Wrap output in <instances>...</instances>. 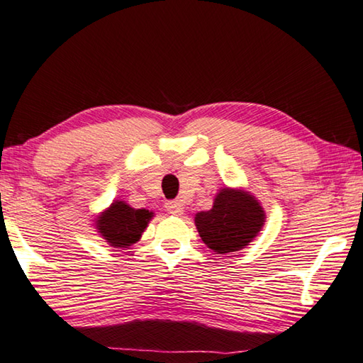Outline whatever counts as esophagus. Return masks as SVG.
Masks as SVG:
<instances>
[{
  "label": "esophagus",
  "mask_w": 363,
  "mask_h": 363,
  "mask_svg": "<svg viewBox=\"0 0 363 363\" xmlns=\"http://www.w3.org/2000/svg\"><path fill=\"white\" fill-rule=\"evenodd\" d=\"M165 211L172 215L180 217V215H183V212H185V207H183L182 202H178V201H169V202H165Z\"/></svg>",
  "instance_id": "34e87169"
}]
</instances>
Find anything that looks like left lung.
I'll return each instance as SVG.
<instances>
[{
	"label": "left lung",
	"instance_id": "8db88e82",
	"mask_svg": "<svg viewBox=\"0 0 363 363\" xmlns=\"http://www.w3.org/2000/svg\"><path fill=\"white\" fill-rule=\"evenodd\" d=\"M264 211L255 196L244 189L223 188L215 196L213 207L194 217L201 239L220 255L245 249L264 225Z\"/></svg>",
	"mask_w": 363,
	"mask_h": 363
}]
</instances>
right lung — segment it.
Returning a JSON list of instances; mask_svg holds the SVG:
<instances>
[{"mask_svg": "<svg viewBox=\"0 0 363 363\" xmlns=\"http://www.w3.org/2000/svg\"><path fill=\"white\" fill-rule=\"evenodd\" d=\"M151 217L152 212L146 208H133L124 201H114L95 218V226L105 242L114 249H127L140 240Z\"/></svg>", "mask_w": 363, "mask_h": 363, "instance_id": "obj_1", "label": "right lung"}]
</instances>
